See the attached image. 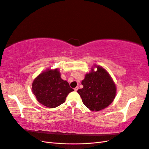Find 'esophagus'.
<instances>
[{"instance_id":"1","label":"esophagus","mask_w":149,"mask_h":149,"mask_svg":"<svg viewBox=\"0 0 149 149\" xmlns=\"http://www.w3.org/2000/svg\"><path fill=\"white\" fill-rule=\"evenodd\" d=\"M78 87L77 86V87H76L75 88H74V90L75 91H78Z\"/></svg>"}]
</instances>
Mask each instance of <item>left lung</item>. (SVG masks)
Here are the masks:
<instances>
[{
	"label": "left lung",
	"instance_id": "1",
	"mask_svg": "<svg viewBox=\"0 0 149 149\" xmlns=\"http://www.w3.org/2000/svg\"><path fill=\"white\" fill-rule=\"evenodd\" d=\"M97 71L85 75L82 81V89L78 93L84 104L93 111H99L107 107L114 101L116 87L107 71L102 66H95Z\"/></svg>",
	"mask_w": 149,
	"mask_h": 149
}]
</instances>
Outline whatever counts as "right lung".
Wrapping results in <instances>:
<instances>
[{
	"label": "right lung",
	"instance_id": "add662e5",
	"mask_svg": "<svg viewBox=\"0 0 149 149\" xmlns=\"http://www.w3.org/2000/svg\"><path fill=\"white\" fill-rule=\"evenodd\" d=\"M58 69L47 70L40 74L32 83V92L37 101L45 106L54 108L64 103L74 89L63 80Z\"/></svg>",
	"mask_w": 149,
	"mask_h": 149
}]
</instances>
